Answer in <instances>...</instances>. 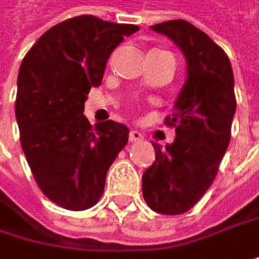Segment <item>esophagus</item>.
<instances>
[{
    "instance_id": "1",
    "label": "esophagus",
    "mask_w": 259,
    "mask_h": 259,
    "mask_svg": "<svg viewBox=\"0 0 259 259\" xmlns=\"http://www.w3.org/2000/svg\"><path fill=\"white\" fill-rule=\"evenodd\" d=\"M143 138H144V136H143L140 131H137V130H131V133H130V141H131V143L141 141Z\"/></svg>"
}]
</instances>
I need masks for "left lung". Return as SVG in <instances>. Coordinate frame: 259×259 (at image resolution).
Returning <instances> with one entry per match:
<instances>
[{"mask_svg": "<svg viewBox=\"0 0 259 259\" xmlns=\"http://www.w3.org/2000/svg\"><path fill=\"white\" fill-rule=\"evenodd\" d=\"M167 36L187 61V80L164 122L172 144L153 143L156 160L143 175V197L160 214L191 210L213 184L230 141L236 110L235 80L225 51L187 20L151 26Z\"/></svg>", "mask_w": 259, "mask_h": 259, "instance_id": "obj_1", "label": "left lung"}]
</instances>
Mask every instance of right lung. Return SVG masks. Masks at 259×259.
I'll use <instances>...</instances> for the list:
<instances>
[{"label": "right lung", "instance_id": "1", "mask_svg": "<svg viewBox=\"0 0 259 259\" xmlns=\"http://www.w3.org/2000/svg\"><path fill=\"white\" fill-rule=\"evenodd\" d=\"M138 29L95 16L72 17L46 30L20 65L21 149L40 191L62 208L93 207L110 164L128 143L125 125L109 119L93 126L83 112L112 51Z\"/></svg>", "mask_w": 259, "mask_h": 259}]
</instances>
